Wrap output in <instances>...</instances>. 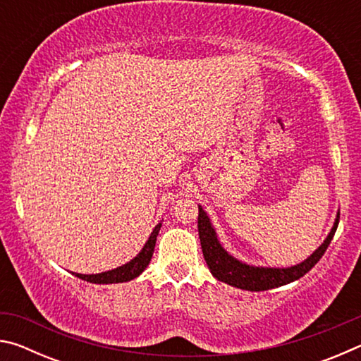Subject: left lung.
Masks as SVG:
<instances>
[{"label": "left lung", "mask_w": 361, "mask_h": 361, "mask_svg": "<svg viewBox=\"0 0 361 361\" xmlns=\"http://www.w3.org/2000/svg\"><path fill=\"white\" fill-rule=\"evenodd\" d=\"M339 224V213L336 216V221L333 229L329 231L325 242L315 250V252L309 256L307 259L299 262L296 266L291 267H256L250 266L235 259L234 256H231L219 243L216 232L213 229L210 218L207 216V213L202 210V207L199 205V219H197V228H199V239L200 245H202V253L209 266L213 277L218 279L219 282H224L231 286L240 290L248 291H264L271 288H277V286L286 285L295 280L301 279L304 274H307L317 262L320 261L323 253L326 252L329 242L333 240V235Z\"/></svg>", "instance_id": "8db88e82"}]
</instances>
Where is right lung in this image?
<instances>
[{"mask_svg": "<svg viewBox=\"0 0 361 361\" xmlns=\"http://www.w3.org/2000/svg\"><path fill=\"white\" fill-rule=\"evenodd\" d=\"M162 223H159L154 229H152L151 235L148 242L145 243V247L142 248L135 258L130 259L127 264H122L116 269H111V271L102 272V274H90V276H85V274H75L76 277L85 280V282L90 283H122V282H129V280H133L138 277L146 267H148L149 261L152 258V253H154V247H156V239L159 231H161Z\"/></svg>", "mask_w": 361, "mask_h": 361, "instance_id": "1", "label": "right lung"}]
</instances>
